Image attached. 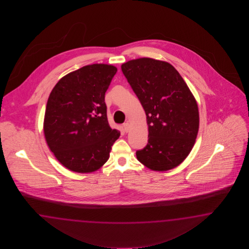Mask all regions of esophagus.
I'll list each match as a JSON object with an SVG mask.
<instances>
[{
	"label": "esophagus",
	"mask_w": 249,
	"mask_h": 249,
	"mask_svg": "<svg viewBox=\"0 0 249 249\" xmlns=\"http://www.w3.org/2000/svg\"><path fill=\"white\" fill-rule=\"evenodd\" d=\"M123 128H124V131H125V132H128V129H129V124H128V122H126V123L123 124Z\"/></svg>",
	"instance_id": "obj_1"
}]
</instances>
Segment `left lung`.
<instances>
[{
  "mask_svg": "<svg viewBox=\"0 0 249 249\" xmlns=\"http://www.w3.org/2000/svg\"><path fill=\"white\" fill-rule=\"evenodd\" d=\"M121 70L147 116L148 143L136 151L138 160L153 171L174 169L196 142L199 128L196 98L167 62L144 57L122 64Z\"/></svg>",
  "mask_w": 249,
  "mask_h": 249,
  "instance_id": "1",
  "label": "left lung"
}]
</instances>
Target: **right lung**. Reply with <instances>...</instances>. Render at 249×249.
<instances>
[{
  "label": "right lung",
  "instance_id": "1",
  "mask_svg": "<svg viewBox=\"0 0 249 249\" xmlns=\"http://www.w3.org/2000/svg\"><path fill=\"white\" fill-rule=\"evenodd\" d=\"M117 68L93 64L62 77L47 100L44 133L61 164L75 173H91L109 158L121 132L107 117L105 93Z\"/></svg>",
  "mask_w": 249,
  "mask_h": 249
}]
</instances>
